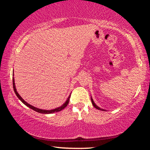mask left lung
Segmentation results:
<instances>
[{"label":"left lung","mask_w":150,"mask_h":150,"mask_svg":"<svg viewBox=\"0 0 150 150\" xmlns=\"http://www.w3.org/2000/svg\"><path fill=\"white\" fill-rule=\"evenodd\" d=\"M91 102H92V104H93V105L94 106V107L95 108H96V109H98V110H103V111H105V109H103V108H100V107H98V106L96 105V104L95 103V102H94L93 101V98H92V97H91Z\"/></svg>","instance_id":"1"}]
</instances>
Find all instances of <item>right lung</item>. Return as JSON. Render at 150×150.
<instances>
[{"label": "right lung", "mask_w": 150, "mask_h": 150, "mask_svg": "<svg viewBox=\"0 0 150 150\" xmlns=\"http://www.w3.org/2000/svg\"><path fill=\"white\" fill-rule=\"evenodd\" d=\"M14 71V70H13ZM13 76H14V73H13ZM12 81H13V88H14V93L15 94H16L17 97L19 98V99L22 101V103H24L25 105L27 106L28 107H29L30 108L32 109V110H34V111H36L38 112L39 113H42V114H52V113H54V112H59L62 110H63V109H64L66 106H67L68 103H69V98H70V96H71V94L69 95V96H68L67 99V100L65 101V103H63V105L59 106V107H57L56 108H54V109H52V110H43V109H40V108H36L35 107V106H32L31 105H30L29 103H26V101H25L23 98H22L21 97V96H20L18 93L16 91V86H15V83H14V78L13 77V80H12Z\"/></svg>", "instance_id": "1"}]
</instances>
